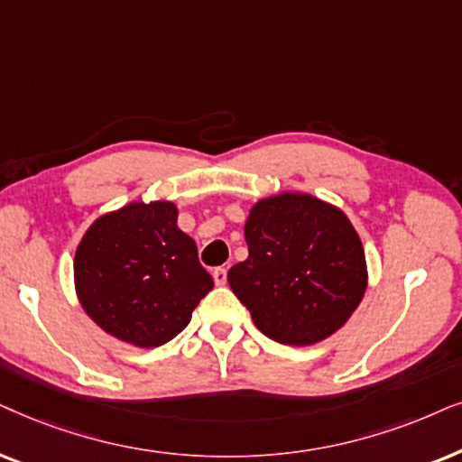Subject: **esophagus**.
Listing matches in <instances>:
<instances>
[{
	"label": "esophagus",
	"instance_id": "34e87169",
	"mask_svg": "<svg viewBox=\"0 0 462 462\" xmlns=\"http://www.w3.org/2000/svg\"><path fill=\"white\" fill-rule=\"evenodd\" d=\"M213 281H215V285H226V281H227V273H226V268H215L213 270Z\"/></svg>",
	"mask_w": 462,
	"mask_h": 462
}]
</instances>
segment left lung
I'll use <instances>...</instances> for the list:
<instances>
[{
	"label": "left lung",
	"instance_id": "left-lung-1",
	"mask_svg": "<svg viewBox=\"0 0 462 462\" xmlns=\"http://www.w3.org/2000/svg\"><path fill=\"white\" fill-rule=\"evenodd\" d=\"M249 257L227 273L255 328L270 340L309 346L336 334L367 289L361 238L340 207L312 194L257 200L245 221Z\"/></svg>",
	"mask_w": 462,
	"mask_h": 462
}]
</instances>
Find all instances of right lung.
I'll return each instance as SVG.
<instances>
[{
	"mask_svg": "<svg viewBox=\"0 0 462 462\" xmlns=\"http://www.w3.org/2000/svg\"><path fill=\"white\" fill-rule=\"evenodd\" d=\"M171 200L128 202L92 221L73 257L86 315L116 340L153 348L186 329L213 289Z\"/></svg>",
	"mask_w": 462,
	"mask_h": 462,
	"instance_id": "obj_1",
	"label": "right lung"
}]
</instances>
